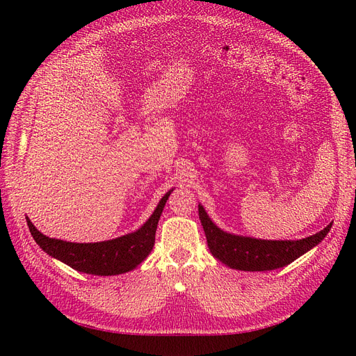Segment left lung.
<instances>
[{
  "label": "left lung",
  "mask_w": 356,
  "mask_h": 356,
  "mask_svg": "<svg viewBox=\"0 0 356 356\" xmlns=\"http://www.w3.org/2000/svg\"><path fill=\"white\" fill-rule=\"evenodd\" d=\"M199 218L212 255L232 268L248 272L275 270L293 263L316 246L331 229V224H328L324 230L300 241H261L220 230L200 204Z\"/></svg>",
  "instance_id": "obj_1"
}]
</instances>
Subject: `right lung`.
Returning a JSON list of instances; mask_svg holds the SVG:
<instances>
[{
  "instance_id": "1",
  "label": "right lung",
  "mask_w": 356,
  "mask_h": 356,
  "mask_svg": "<svg viewBox=\"0 0 356 356\" xmlns=\"http://www.w3.org/2000/svg\"><path fill=\"white\" fill-rule=\"evenodd\" d=\"M170 191L161 197L156 211L141 229L113 241L72 243L59 239H50L40 233L29 218H26L28 227L32 238L40 245L41 250H44L49 255L58 258V260L68 264L75 270L98 276L126 273L129 270H134L152 252L156 239L157 222L161 212H163Z\"/></svg>"
}]
</instances>
